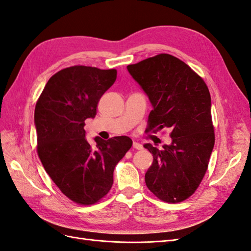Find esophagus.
I'll use <instances>...</instances> for the list:
<instances>
[{
    "mask_svg": "<svg viewBox=\"0 0 251 251\" xmlns=\"http://www.w3.org/2000/svg\"><path fill=\"white\" fill-rule=\"evenodd\" d=\"M132 147H134L135 149H137V150H142V149H143L141 143L137 142V141H134V143H132Z\"/></svg>",
    "mask_w": 251,
    "mask_h": 251,
    "instance_id": "34e87169",
    "label": "esophagus"
}]
</instances>
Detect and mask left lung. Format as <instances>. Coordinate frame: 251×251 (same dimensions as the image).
<instances>
[{"mask_svg": "<svg viewBox=\"0 0 251 251\" xmlns=\"http://www.w3.org/2000/svg\"><path fill=\"white\" fill-rule=\"evenodd\" d=\"M127 70L152 104L147 130H172V143L163 150L145 145L153 155L146 184L159 200L182 201L200 185L214 150L209 90L186 63L168 54L129 65Z\"/></svg>", "mask_w": 251, "mask_h": 251, "instance_id": "8db88e82", "label": "left lung"}]
</instances>
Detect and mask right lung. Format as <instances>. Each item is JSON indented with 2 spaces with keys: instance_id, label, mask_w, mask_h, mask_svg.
I'll return each mask as SVG.
<instances>
[{
  "instance_id": "obj_1",
  "label": "right lung",
  "mask_w": 251,
  "mask_h": 251,
  "mask_svg": "<svg viewBox=\"0 0 251 251\" xmlns=\"http://www.w3.org/2000/svg\"><path fill=\"white\" fill-rule=\"evenodd\" d=\"M116 79V70L74 66L54 74L34 111L37 154L45 172L69 199L92 205L108 194L113 172L132 146L127 136L86 138L85 120L94 119L100 98Z\"/></svg>"
}]
</instances>
